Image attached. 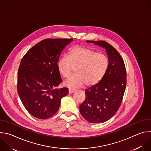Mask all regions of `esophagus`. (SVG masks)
I'll list each match as a JSON object with an SVG mask.
<instances>
[{
  "instance_id": "obj_1",
  "label": "esophagus",
  "mask_w": 151,
  "mask_h": 151,
  "mask_svg": "<svg viewBox=\"0 0 151 151\" xmlns=\"http://www.w3.org/2000/svg\"><path fill=\"white\" fill-rule=\"evenodd\" d=\"M75 91V90H74V89H72V88H70V89L69 90V94H72V93H73Z\"/></svg>"
}]
</instances>
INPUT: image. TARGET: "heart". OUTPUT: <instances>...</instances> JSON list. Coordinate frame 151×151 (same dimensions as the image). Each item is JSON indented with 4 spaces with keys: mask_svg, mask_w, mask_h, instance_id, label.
<instances>
[{
    "mask_svg": "<svg viewBox=\"0 0 151 151\" xmlns=\"http://www.w3.org/2000/svg\"><path fill=\"white\" fill-rule=\"evenodd\" d=\"M57 66L64 78H68L75 68L76 74L64 82L69 88H80L84 84L92 87L103 78L109 67V60L91 49L75 46L70 49L68 56L59 59Z\"/></svg>",
    "mask_w": 151,
    "mask_h": 151,
    "instance_id": "obj_1",
    "label": "heart"
}]
</instances>
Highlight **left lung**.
<instances>
[{
	"label": "left lung",
	"mask_w": 151,
	"mask_h": 151,
	"mask_svg": "<svg viewBox=\"0 0 151 151\" xmlns=\"http://www.w3.org/2000/svg\"><path fill=\"white\" fill-rule=\"evenodd\" d=\"M105 49L109 67L103 78L85 90L86 97L79 106L82 116L91 123H102L118 111L126 88L127 72L124 60L118 51L103 40H87Z\"/></svg>",
	"instance_id": "obj_1"
}]
</instances>
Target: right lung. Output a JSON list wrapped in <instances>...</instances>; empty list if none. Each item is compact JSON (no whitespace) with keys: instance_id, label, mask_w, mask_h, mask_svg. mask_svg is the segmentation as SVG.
Instances as JSON below:
<instances>
[{"instance_id":"add662e5","label":"right lung","mask_w":151,"mask_h":151,"mask_svg":"<svg viewBox=\"0 0 151 151\" xmlns=\"http://www.w3.org/2000/svg\"><path fill=\"white\" fill-rule=\"evenodd\" d=\"M73 39H46L23 57L18 71L17 91L26 109L32 116L45 119L58 110L68 88L55 87L62 82L57 69L60 54Z\"/></svg>"}]
</instances>
